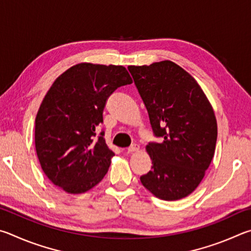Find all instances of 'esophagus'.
Here are the masks:
<instances>
[{
    "label": "esophagus",
    "mask_w": 251,
    "mask_h": 251,
    "mask_svg": "<svg viewBox=\"0 0 251 251\" xmlns=\"http://www.w3.org/2000/svg\"><path fill=\"white\" fill-rule=\"evenodd\" d=\"M139 149H140V146L139 144H132V146H130L128 149H126V152L128 153H132V152H137V151H139Z\"/></svg>",
    "instance_id": "34e87169"
}]
</instances>
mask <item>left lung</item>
Wrapping results in <instances>:
<instances>
[{
  "mask_svg": "<svg viewBox=\"0 0 251 251\" xmlns=\"http://www.w3.org/2000/svg\"><path fill=\"white\" fill-rule=\"evenodd\" d=\"M154 137L147 151L152 170L140 177L157 199L190 195L213 160L217 141L214 110L199 83L173 61L129 66Z\"/></svg>",
  "mask_w": 251,
  "mask_h": 251,
  "instance_id": "1",
  "label": "left lung"
}]
</instances>
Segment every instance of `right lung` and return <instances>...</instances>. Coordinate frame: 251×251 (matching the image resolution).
Masks as SVG:
<instances>
[{"label":"right lung","mask_w":251,"mask_h":251,"mask_svg":"<svg viewBox=\"0 0 251 251\" xmlns=\"http://www.w3.org/2000/svg\"><path fill=\"white\" fill-rule=\"evenodd\" d=\"M132 83L123 66L82 63L56 79L35 119V147L52 184L70 194L89 191L103 178L114 153L97 135L109 96Z\"/></svg>","instance_id":"add662e5"}]
</instances>
